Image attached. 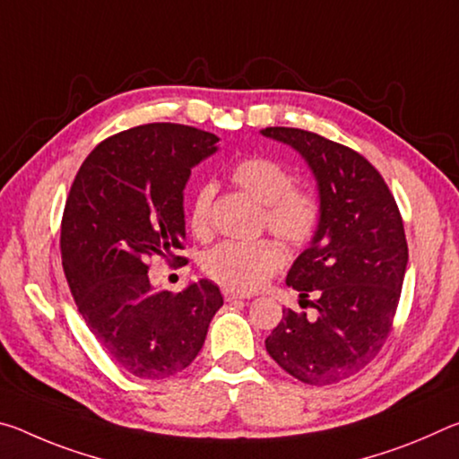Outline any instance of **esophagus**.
Returning <instances> with one entry per match:
<instances>
[{"instance_id":"obj_1","label":"esophagus","mask_w":459,"mask_h":459,"mask_svg":"<svg viewBox=\"0 0 459 459\" xmlns=\"http://www.w3.org/2000/svg\"><path fill=\"white\" fill-rule=\"evenodd\" d=\"M222 295H224V299H227V301H237V299H248V298H251V295L240 293V291H235V290H222Z\"/></svg>"}]
</instances>
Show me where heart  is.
<instances>
[{
    "mask_svg": "<svg viewBox=\"0 0 459 459\" xmlns=\"http://www.w3.org/2000/svg\"><path fill=\"white\" fill-rule=\"evenodd\" d=\"M232 180L248 196L265 206L267 229L291 247L306 245L320 224V204L304 190L293 188V178L283 166L267 158H247L232 168ZM214 184H202L190 206V229L196 237L212 230ZM285 253L275 240L253 243L224 240L202 259V271L229 290L253 291L283 267Z\"/></svg>",
    "mask_w": 459,
    "mask_h": 459,
    "instance_id": "1",
    "label": "heart"
}]
</instances>
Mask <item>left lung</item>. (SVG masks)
Wrapping results in <instances>:
<instances>
[{
    "instance_id": "8db88e82",
    "label": "left lung",
    "mask_w": 459,
    "mask_h": 459,
    "mask_svg": "<svg viewBox=\"0 0 459 459\" xmlns=\"http://www.w3.org/2000/svg\"><path fill=\"white\" fill-rule=\"evenodd\" d=\"M261 135L304 158L320 196V224L285 279L299 291V306L314 312L285 307L265 348L301 383H340L375 359L397 312L409 261L397 202L351 147L293 127H267Z\"/></svg>"
}]
</instances>
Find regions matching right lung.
I'll use <instances>...</instances> for the list:
<instances>
[{
    "mask_svg": "<svg viewBox=\"0 0 459 459\" xmlns=\"http://www.w3.org/2000/svg\"><path fill=\"white\" fill-rule=\"evenodd\" d=\"M219 137L150 123L105 139L76 174L62 216V267L76 307L111 360L160 380L196 359L222 306L208 279L180 293L152 285L147 261L184 248V188ZM184 263V257H176Z\"/></svg>",
    "mask_w": 459,
    "mask_h": 459,
    "instance_id": "add662e5",
    "label": "right lung"
}]
</instances>
